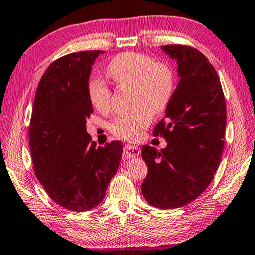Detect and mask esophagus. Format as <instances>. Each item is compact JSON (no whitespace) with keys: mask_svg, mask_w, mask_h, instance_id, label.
Segmentation results:
<instances>
[{"mask_svg":"<svg viewBox=\"0 0 255 255\" xmlns=\"http://www.w3.org/2000/svg\"><path fill=\"white\" fill-rule=\"evenodd\" d=\"M140 153V149L138 148V146H135V145H130V144H127L126 146H125L124 149V156L125 157H135V156H138Z\"/></svg>","mask_w":255,"mask_h":255,"instance_id":"34e87169","label":"esophagus"}]
</instances>
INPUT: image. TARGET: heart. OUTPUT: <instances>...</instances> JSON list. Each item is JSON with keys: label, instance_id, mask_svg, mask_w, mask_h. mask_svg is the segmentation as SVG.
<instances>
[{"label": "heart", "instance_id": "heart-1", "mask_svg": "<svg viewBox=\"0 0 255 255\" xmlns=\"http://www.w3.org/2000/svg\"><path fill=\"white\" fill-rule=\"evenodd\" d=\"M110 78L118 86H132V104L136 108L127 115L113 119L109 129L123 139L138 138L148 126L153 112L165 110L175 92L176 77L171 67L163 62H154L151 56L124 52L116 55L107 67ZM88 95L93 107L107 111L111 106V88L100 77H93L88 83Z\"/></svg>", "mask_w": 255, "mask_h": 255}]
</instances>
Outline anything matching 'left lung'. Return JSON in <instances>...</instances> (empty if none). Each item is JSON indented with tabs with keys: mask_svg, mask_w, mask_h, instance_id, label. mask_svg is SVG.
Wrapping results in <instances>:
<instances>
[{
	"mask_svg": "<svg viewBox=\"0 0 255 255\" xmlns=\"http://www.w3.org/2000/svg\"><path fill=\"white\" fill-rule=\"evenodd\" d=\"M176 60L179 82L165 108V118L154 128L167 147L144 145L148 173L142 184L152 207L175 209L199 197L219 167L227 123L220 79L205 55L185 45L161 46Z\"/></svg>",
	"mask_w": 255,
	"mask_h": 255,
	"instance_id": "8db88e82",
	"label": "left lung"
}]
</instances>
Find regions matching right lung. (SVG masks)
<instances>
[{
    "label": "right lung",
    "mask_w": 255,
    "mask_h": 255,
    "mask_svg": "<svg viewBox=\"0 0 255 255\" xmlns=\"http://www.w3.org/2000/svg\"><path fill=\"white\" fill-rule=\"evenodd\" d=\"M104 51H83L55 60L36 90L29 126L35 175L62 208L84 212L99 205L118 171L123 143L96 146L86 129L92 66Z\"/></svg>",
    "instance_id": "right-lung-1"
}]
</instances>
